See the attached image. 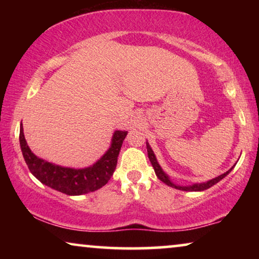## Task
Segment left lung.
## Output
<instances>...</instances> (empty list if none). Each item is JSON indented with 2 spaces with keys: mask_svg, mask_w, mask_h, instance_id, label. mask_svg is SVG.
<instances>
[{
  "mask_svg": "<svg viewBox=\"0 0 259 259\" xmlns=\"http://www.w3.org/2000/svg\"><path fill=\"white\" fill-rule=\"evenodd\" d=\"M146 145H147L148 159H150L151 164H152V166H153L155 175H157L158 178L160 179L162 183H165L166 185H168V186H171V187H175V189H178V190H182V191H204V190H207V189H210L211 186H213L214 184H217L218 182H221V180L224 178V177L228 176L229 173L231 172V169H232V168H230L228 172L223 173V175L215 177V178H213L212 180H208V182H206V183L194 184V185H192V186H177V185H175V184L171 182V180L168 179V177L166 176L165 173H164V171H162V169H161L160 165L158 164L157 159H155V155L153 153V151H152V148L150 147V145H148V144H146Z\"/></svg>",
  "mask_w": 259,
  "mask_h": 259,
  "instance_id": "obj_1",
  "label": "left lung"
}]
</instances>
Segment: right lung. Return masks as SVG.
<instances>
[{"label": "right lung", "mask_w": 259, "mask_h": 259, "mask_svg": "<svg viewBox=\"0 0 259 259\" xmlns=\"http://www.w3.org/2000/svg\"><path fill=\"white\" fill-rule=\"evenodd\" d=\"M126 136L127 132L125 131H116L113 136L111 147L100 160L91 167L82 169L62 167L37 158L28 147L22 123L20 127V145L28 168L35 178L45 185L68 196H80L99 190L108 183L115 171L120 148Z\"/></svg>", "instance_id": "add662e5"}]
</instances>
